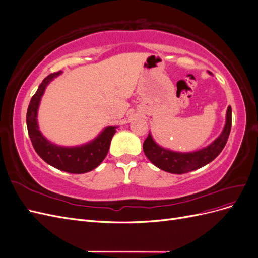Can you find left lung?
Masks as SVG:
<instances>
[{"label":"left lung","mask_w":258,"mask_h":258,"mask_svg":"<svg viewBox=\"0 0 258 258\" xmlns=\"http://www.w3.org/2000/svg\"><path fill=\"white\" fill-rule=\"evenodd\" d=\"M210 73V72H209ZM231 129V106L226 112V123L222 134L214 141L202 150L191 153H178L166 150L156 143L151 134L143 143V151L146 157L154 165L169 173L183 174L197 170L208 165L221 154L230 134Z\"/></svg>","instance_id":"1"}]
</instances>
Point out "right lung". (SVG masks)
<instances>
[{"mask_svg":"<svg viewBox=\"0 0 258 258\" xmlns=\"http://www.w3.org/2000/svg\"><path fill=\"white\" fill-rule=\"evenodd\" d=\"M61 73L54 72L45 77L31 99L27 112L29 137L37 155L48 165L69 173H86L97 168L106 157L116 127H106L95 140L81 146L63 147L49 142L38 130L37 110L46 86Z\"/></svg>","mask_w":258,"mask_h":258,"instance_id":"right-lung-1","label":"right lung"}]
</instances>
